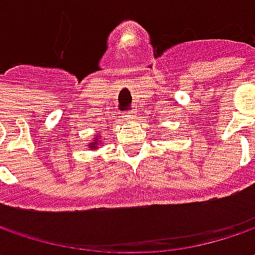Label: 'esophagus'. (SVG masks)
<instances>
[{
    "label": "esophagus",
    "instance_id": "34e87169",
    "mask_svg": "<svg viewBox=\"0 0 255 255\" xmlns=\"http://www.w3.org/2000/svg\"><path fill=\"white\" fill-rule=\"evenodd\" d=\"M125 118H126L128 121H133L134 115H133V112H128V113H126V115H125Z\"/></svg>",
    "mask_w": 255,
    "mask_h": 255
}]
</instances>
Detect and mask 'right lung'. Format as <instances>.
I'll return each instance as SVG.
<instances>
[{"mask_svg":"<svg viewBox=\"0 0 255 255\" xmlns=\"http://www.w3.org/2000/svg\"><path fill=\"white\" fill-rule=\"evenodd\" d=\"M98 140H99V136H98V137H95V140H93V142L89 144V149L96 150V149H98Z\"/></svg>","mask_w":255,"mask_h":255,"instance_id":"add662e5","label":"right lung"}]
</instances>
